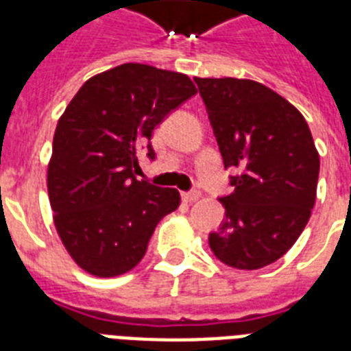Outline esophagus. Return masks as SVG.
<instances>
[{
    "mask_svg": "<svg viewBox=\"0 0 351 351\" xmlns=\"http://www.w3.org/2000/svg\"><path fill=\"white\" fill-rule=\"evenodd\" d=\"M200 195H202V193L198 191V189H191V191L182 193V198H184L186 202H197L198 198H200Z\"/></svg>",
    "mask_w": 351,
    "mask_h": 351,
    "instance_id": "obj_1",
    "label": "esophagus"
}]
</instances>
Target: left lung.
Wrapping results in <instances>:
<instances>
[{"label":"left lung","mask_w":351,"mask_h":351,"mask_svg":"<svg viewBox=\"0 0 351 351\" xmlns=\"http://www.w3.org/2000/svg\"><path fill=\"white\" fill-rule=\"evenodd\" d=\"M233 193L220 198L226 219L209 233L220 262L261 269L295 244L317 197L319 153L304 117L251 80L195 78Z\"/></svg>","instance_id":"left-lung-1"}]
</instances>
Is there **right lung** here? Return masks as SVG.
I'll use <instances>...</instances> for the list:
<instances>
[{
	"label": "right lung",
	"instance_id": "right-lung-1",
	"mask_svg": "<svg viewBox=\"0 0 351 351\" xmlns=\"http://www.w3.org/2000/svg\"><path fill=\"white\" fill-rule=\"evenodd\" d=\"M197 95L186 74L123 63L87 80L60 118L47 187L69 255L95 277H117L142 261L154 228L180 193L138 180V156L154 127Z\"/></svg>",
	"mask_w": 351,
	"mask_h": 351
}]
</instances>
